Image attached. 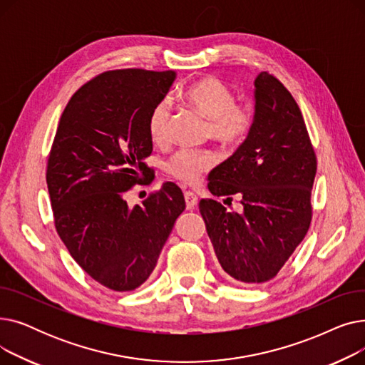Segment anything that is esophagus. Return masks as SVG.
<instances>
[{
    "label": "esophagus",
    "instance_id": "obj_1",
    "mask_svg": "<svg viewBox=\"0 0 365 365\" xmlns=\"http://www.w3.org/2000/svg\"><path fill=\"white\" fill-rule=\"evenodd\" d=\"M185 202H186V208L192 210L197 204H198V197L194 192H185Z\"/></svg>",
    "mask_w": 365,
    "mask_h": 365
}]
</instances>
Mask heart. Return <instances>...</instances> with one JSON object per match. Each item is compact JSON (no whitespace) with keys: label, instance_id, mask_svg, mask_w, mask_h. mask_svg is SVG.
Wrapping results in <instances>:
<instances>
[{"label":"heart","instance_id":"1","mask_svg":"<svg viewBox=\"0 0 365 365\" xmlns=\"http://www.w3.org/2000/svg\"><path fill=\"white\" fill-rule=\"evenodd\" d=\"M186 101L208 120L210 138L225 146L241 145L253 125V112L248 106L237 105L232 90L220 80L207 76L190 84L185 91ZM171 105L161 99L152 108L148 118L149 136L155 143L168 139ZM215 160L212 153L180 149L173 155L165 170L170 176L185 183H197Z\"/></svg>","mask_w":365,"mask_h":365}]
</instances>
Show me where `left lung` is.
<instances>
[{
    "label": "left lung",
    "mask_w": 365,
    "mask_h": 365,
    "mask_svg": "<svg viewBox=\"0 0 365 365\" xmlns=\"http://www.w3.org/2000/svg\"><path fill=\"white\" fill-rule=\"evenodd\" d=\"M317 158L302 112L274 75L255 80V117L247 139L210 171V192L238 195L242 213L201 200L216 257L235 284L272 279L308 232ZM229 200V198H227Z\"/></svg>",
    "instance_id": "left-lung-1"
}]
</instances>
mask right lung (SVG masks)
I'll list each match as a JSON object with an SVG mask.
<instances>
[{
    "label": "right lung",
    "instance_id": "right-lung-1",
    "mask_svg": "<svg viewBox=\"0 0 365 365\" xmlns=\"http://www.w3.org/2000/svg\"><path fill=\"white\" fill-rule=\"evenodd\" d=\"M175 80V71L103 72L72 96L56 130L46 176L56 231L73 260L115 292L149 278L185 210L171 182L142 205L124 197L149 178L148 118Z\"/></svg>",
    "mask_w": 365,
    "mask_h": 365
}]
</instances>
